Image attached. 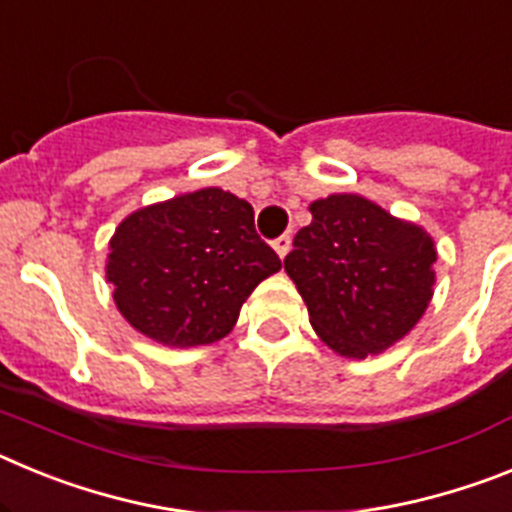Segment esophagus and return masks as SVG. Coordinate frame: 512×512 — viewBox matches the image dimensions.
<instances>
[{
  "label": "esophagus",
  "instance_id": "1",
  "mask_svg": "<svg viewBox=\"0 0 512 512\" xmlns=\"http://www.w3.org/2000/svg\"><path fill=\"white\" fill-rule=\"evenodd\" d=\"M289 248H292V235H289V233L279 235L277 241H274V251H277L279 256H282V259L289 253Z\"/></svg>",
  "mask_w": 512,
  "mask_h": 512
}]
</instances>
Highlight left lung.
<instances>
[{"label":"left lung","mask_w":512,"mask_h":512,"mask_svg":"<svg viewBox=\"0 0 512 512\" xmlns=\"http://www.w3.org/2000/svg\"><path fill=\"white\" fill-rule=\"evenodd\" d=\"M310 212L284 269L312 328L343 356L379 354L410 333L431 302V235L359 194H330Z\"/></svg>","instance_id":"8db88e82"}]
</instances>
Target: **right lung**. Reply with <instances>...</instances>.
<instances>
[{"label": "right lung", "instance_id": "1", "mask_svg": "<svg viewBox=\"0 0 512 512\" xmlns=\"http://www.w3.org/2000/svg\"><path fill=\"white\" fill-rule=\"evenodd\" d=\"M282 261L253 225V207L210 187L143 207L110 241L117 310L164 346H207L233 330L246 297Z\"/></svg>", "mask_w": 512, "mask_h": 512}]
</instances>
